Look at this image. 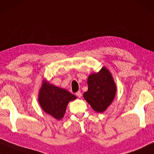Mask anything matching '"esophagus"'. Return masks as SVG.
I'll return each mask as SVG.
<instances>
[{
	"mask_svg": "<svg viewBox=\"0 0 154 154\" xmlns=\"http://www.w3.org/2000/svg\"><path fill=\"white\" fill-rule=\"evenodd\" d=\"M76 95H77V96L78 97V98H81V97H82V93L80 92V91L77 92L76 93Z\"/></svg>",
	"mask_w": 154,
	"mask_h": 154,
	"instance_id": "obj_1",
	"label": "esophagus"
}]
</instances>
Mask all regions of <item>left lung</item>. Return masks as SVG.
I'll use <instances>...</instances> for the list:
<instances>
[{
    "instance_id": "1",
    "label": "left lung",
    "mask_w": 154,
    "mask_h": 154,
    "mask_svg": "<svg viewBox=\"0 0 154 154\" xmlns=\"http://www.w3.org/2000/svg\"><path fill=\"white\" fill-rule=\"evenodd\" d=\"M88 91L84 98L94 111L103 113L115 98L116 85L110 71L103 66L98 72L89 75L87 80Z\"/></svg>"
}]
</instances>
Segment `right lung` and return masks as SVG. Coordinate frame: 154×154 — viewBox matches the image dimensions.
I'll return each instance as SVG.
<instances>
[{
    "instance_id": "obj_1",
    "label": "right lung",
    "mask_w": 154,
    "mask_h": 154,
    "mask_svg": "<svg viewBox=\"0 0 154 154\" xmlns=\"http://www.w3.org/2000/svg\"><path fill=\"white\" fill-rule=\"evenodd\" d=\"M38 98V103L45 113L60 120L64 116L69 102L74 100L77 97L68 91L53 85L44 79Z\"/></svg>"
}]
</instances>
